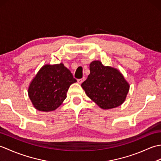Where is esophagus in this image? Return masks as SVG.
Instances as JSON below:
<instances>
[{
    "label": "esophagus",
    "mask_w": 161,
    "mask_h": 161,
    "mask_svg": "<svg viewBox=\"0 0 161 161\" xmlns=\"http://www.w3.org/2000/svg\"><path fill=\"white\" fill-rule=\"evenodd\" d=\"M84 78H81V79H79V80H77V82L79 83V84H81L84 81Z\"/></svg>",
    "instance_id": "obj_1"
}]
</instances>
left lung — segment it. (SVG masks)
I'll return each instance as SVG.
<instances>
[{"instance_id": "8db88e82", "label": "left lung", "mask_w": 161, "mask_h": 161, "mask_svg": "<svg viewBox=\"0 0 161 161\" xmlns=\"http://www.w3.org/2000/svg\"><path fill=\"white\" fill-rule=\"evenodd\" d=\"M87 96L102 109H111L125 102L129 84L118 69L100 61L90 64V74L81 84Z\"/></svg>"}]
</instances>
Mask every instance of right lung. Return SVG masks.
<instances>
[{"mask_svg":"<svg viewBox=\"0 0 161 161\" xmlns=\"http://www.w3.org/2000/svg\"><path fill=\"white\" fill-rule=\"evenodd\" d=\"M76 81L63 64L44 65L30 84L29 97L37 110L54 111L66 98L70 85Z\"/></svg>","mask_w":161,"mask_h":161,"instance_id":"add662e5","label":"right lung"}]
</instances>
